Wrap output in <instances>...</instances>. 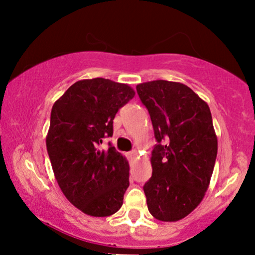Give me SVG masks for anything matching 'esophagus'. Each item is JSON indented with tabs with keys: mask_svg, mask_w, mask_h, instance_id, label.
<instances>
[{
	"mask_svg": "<svg viewBox=\"0 0 255 255\" xmlns=\"http://www.w3.org/2000/svg\"><path fill=\"white\" fill-rule=\"evenodd\" d=\"M128 156H129V158H131V159H134V158L136 157V151H131L128 153Z\"/></svg>",
	"mask_w": 255,
	"mask_h": 255,
	"instance_id": "esophagus-1",
	"label": "esophagus"
}]
</instances>
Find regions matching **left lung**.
Returning <instances> with one entry per match:
<instances>
[{
  "mask_svg": "<svg viewBox=\"0 0 255 255\" xmlns=\"http://www.w3.org/2000/svg\"><path fill=\"white\" fill-rule=\"evenodd\" d=\"M157 144L152 176L144 184L148 211L156 219L176 222L203 200L211 180L217 136L209 105L192 89L174 81L139 84Z\"/></svg>",
  "mask_w": 255,
  "mask_h": 255,
  "instance_id": "left-lung-1",
  "label": "left lung"
}]
</instances>
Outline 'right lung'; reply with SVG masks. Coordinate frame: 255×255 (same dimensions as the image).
Wrapping results in <instances>:
<instances>
[{"mask_svg":"<svg viewBox=\"0 0 255 255\" xmlns=\"http://www.w3.org/2000/svg\"><path fill=\"white\" fill-rule=\"evenodd\" d=\"M131 87L96 78L73 84L51 109L46 150L61 191L84 213L107 217L121 209L129 165L113 145L118 111L134 97Z\"/></svg>","mask_w":255,"mask_h":255,"instance_id":"add662e5","label":"right lung"}]
</instances>
